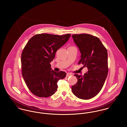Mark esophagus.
Listing matches in <instances>:
<instances>
[{"mask_svg":"<svg viewBox=\"0 0 127 127\" xmlns=\"http://www.w3.org/2000/svg\"><path fill=\"white\" fill-rule=\"evenodd\" d=\"M72 75L71 74V73H67L66 74V76L67 77H69V76H71Z\"/></svg>","mask_w":127,"mask_h":127,"instance_id":"obj_1","label":"esophagus"}]
</instances>
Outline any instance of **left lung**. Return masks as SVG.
<instances>
[{"label": "left lung", "instance_id": "obj_1", "mask_svg": "<svg viewBox=\"0 0 127 127\" xmlns=\"http://www.w3.org/2000/svg\"><path fill=\"white\" fill-rule=\"evenodd\" d=\"M72 36L81 54L78 64L87 67L88 71L83 76L74 75L78 82L71 90L78 98L90 99L99 93L107 78L109 70L107 50L96 36L87 34Z\"/></svg>", "mask_w": 127, "mask_h": 127}]
</instances>
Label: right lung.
<instances>
[{
    "instance_id": "1",
    "label": "right lung",
    "mask_w": 127,
    "mask_h": 127,
    "mask_svg": "<svg viewBox=\"0 0 127 127\" xmlns=\"http://www.w3.org/2000/svg\"><path fill=\"white\" fill-rule=\"evenodd\" d=\"M71 36L49 34L32 37L24 48L21 57L22 75L30 91L37 97H48L57 90L59 80L65 77L64 71L52 70L50 63L56 51Z\"/></svg>"
}]
</instances>
